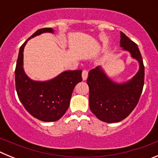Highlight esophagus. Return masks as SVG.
Returning a JSON list of instances; mask_svg holds the SVG:
<instances>
[{"mask_svg": "<svg viewBox=\"0 0 158 158\" xmlns=\"http://www.w3.org/2000/svg\"><path fill=\"white\" fill-rule=\"evenodd\" d=\"M88 77V71L87 70H83L82 72V79L83 81H85Z\"/></svg>", "mask_w": 158, "mask_h": 158, "instance_id": "1", "label": "esophagus"}]
</instances>
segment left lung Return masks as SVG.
<instances>
[{
  "label": "left lung",
  "mask_w": 158,
  "mask_h": 158,
  "mask_svg": "<svg viewBox=\"0 0 158 158\" xmlns=\"http://www.w3.org/2000/svg\"><path fill=\"white\" fill-rule=\"evenodd\" d=\"M120 35V46L139 61V72L126 83L117 84L97 66L89 71L87 79L90 110L106 123H118L127 118L139 103L144 85V65L138 45L122 31Z\"/></svg>",
  "instance_id": "8db88e82"
}]
</instances>
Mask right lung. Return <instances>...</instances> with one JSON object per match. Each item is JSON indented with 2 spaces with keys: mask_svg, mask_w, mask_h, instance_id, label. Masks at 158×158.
Returning <instances> with one entry per match:
<instances>
[{
  "mask_svg": "<svg viewBox=\"0 0 158 158\" xmlns=\"http://www.w3.org/2000/svg\"><path fill=\"white\" fill-rule=\"evenodd\" d=\"M44 32L52 33L54 30L51 27L39 29L28 40ZM27 40L19 48L16 62V93L25 109L32 116L44 122H54L62 118L68 109L73 89L82 81V70L65 71L47 81L31 80L23 68V48Z\"/></svg>",
  "mask_w": 158,
  "mask_h": 158,
  "instance_id": "1",
  "label": "right lung"
}]
</instances>
